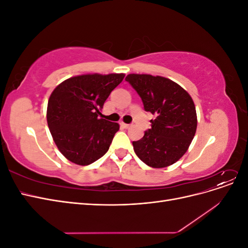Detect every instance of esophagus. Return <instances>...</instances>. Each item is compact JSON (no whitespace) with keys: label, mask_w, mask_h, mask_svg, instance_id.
<instances>
[{"label":"esophagus","mask_w":248,"mask_h":248,"mask_svg":"<svg viewBox=\"0 0 248 248\" xmlns=\"http://www.w3.org/2000/svg\"><path fill=\"white\" fill-rule=\"evenodd\" d=\"M120 125H121V126L123 127V128H126V129H127V128H129V127L131 126L130 124H126V123H123V122H122V123H120Z\"/></svg>","instance_id":"obj_1"}]
</instances>
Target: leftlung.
Segmentation results:
<instances>
[{"label": "left lung", "instance_id": "1", "mask_svg": "<svg viewBox=\"0 0 248 248\" xmlns=\"http://www.w3.org/2000/svg\"><path fill=\"white\" fill-rule=\"evenodd\" d=\"M140 95L146 111L155 116L151 128L133 150L147 166H170L185 154L196 134L198 120L193 100L172 80L150 74H128L125 78Z\"/></svg>", "mask_w": 248, "mask_h": 248}]
</instances>
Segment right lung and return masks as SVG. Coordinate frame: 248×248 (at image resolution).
Returning a JSON list of instances; mask_svg holds the SVG:
<instances>
[{
	"mask_svg": "<svg viewBox=\"0 0 248 248\" xmlns=\"http://www.w3.org/2000/svg\"><path fill=\"white\" fill-rule=\"evenodd\" d=\"M124 77L85 74L64 80L52 91L48 128L60 152L71 162L88 166L108 151L119 124L99 118L100 110Z\"/></svg>",
	"mask_w": 248,
	"mask_h": 248,
	"instance_id": "obj_1",
	"label": "right lung"
}]
</instances>
